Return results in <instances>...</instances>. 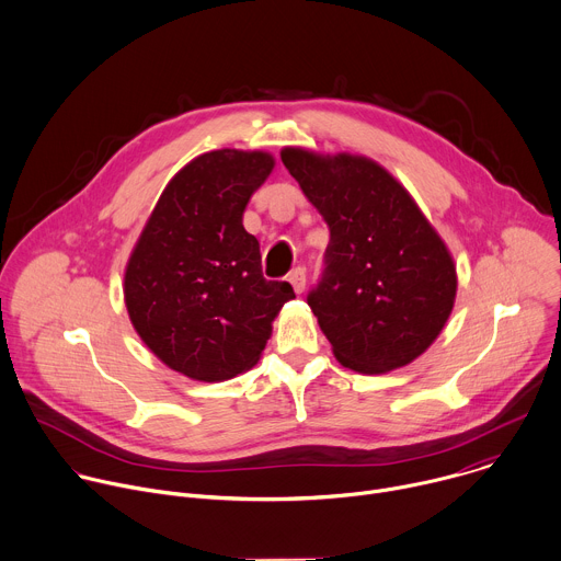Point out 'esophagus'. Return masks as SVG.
<instances>
[{
	"mask_svg": "<svg viewBox=\"0 0 561 561\" xmlns=\"http://www.w3.org/2000/svg\"><path fill=\"white\" fill-rule=\"evenodd\" d=\"M288 282L293 284L295 293H304V288H306V271H304L301 266L293 268V271H290V275H288Z\"/></svg>",
	"mask_w": 561,
	"mask_h": 561,
	"instance_id": "34e87169",
	"label": "esophagus"
}]
</instances>
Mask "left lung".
Returning <instances> with one entry per match:
<instances>
[{
	"label": "left lung",
	"instance_id": "8db88e82",
	"mask_svg": "<svg viewBox=\"0 0 561 561\" xmlns=\"http://www.w3.org/2000/svg\"><path fill=\"white\" fill-rule=\"evenodd\" d=\"M282 162L330 229L308 306L336 360L363 375L412 363L454 308L458 279L445 242L375 160L286 147Z\"/></svg>",
	"mask_w": 561,
	"mask_h": 561
}]
</instances>
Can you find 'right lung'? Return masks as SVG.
Wrapping results in <instances>:
<instances>
[{
    "instance_id": "right-lung-1",
    "label": "right lung",
    "mask_w": 561,
    "mask_h": 561,
    "mask_svg": "<svg viewBox=\"0 0 561 561\" xmlns=\"http://www.w3.org/2000/svg\"><path fill=\"white\" fill-rule=\"evenodd\" d=\"M266 151L218 149L182 167L158 198L125 268V306L145 345L196 381L251 369L271 323L295 297L262 275L260 242L242 225L273 171Z\"/></svg>"
}]
</instances>
